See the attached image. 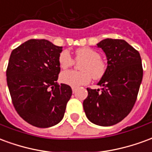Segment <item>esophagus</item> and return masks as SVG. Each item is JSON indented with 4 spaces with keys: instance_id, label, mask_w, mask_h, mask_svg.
<instances>
[{
    "instance_id": "1",
    "label": "esophagus",
    "mask_w": 152,
    "mask_h": 152,
    "mask_svg": "<svg viewBox=\"0 0 152 152\" xmlns=\"http://www.w3.org/2000/svg\"><path fill=\"white\" fill-rule=\"evenodd\" d=\"M72 89L73 94L76 92V88H75V87H72Z\"/></svg>"
}]
</instances>
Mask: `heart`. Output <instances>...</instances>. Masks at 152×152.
I'll use <instances>...</instances> for the list:
<instances>
[{
  "mask_svg": "<svg viewBox=\"0 0 152 152\" xmlns=\"http://www.w3.org/2000/svg\"><path fill=\"white\" fill-rule=\"evenodd\" d=\"M76 59L85 61L80 67L83 72L69 71L63 72L60 76V80L64 84L77 88L88 84L91 80V76L94 79H100L104 75L107 66L101 59V55L98 51L88 47L77 49L76 50ZM58 63L62 69L66 70L74 64V60L68 51L63 50L58 56Z\"/></svg>",
  "mask_w": 152,
  "mask_h": 152,
  "instance_id": "obj_1",
  "label": "heart"
}]
</instances>
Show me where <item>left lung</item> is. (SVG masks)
Listing matches in <instances>:
<instances>
[{
	"label": "left lung",
	"instance_id": "obj_1",
	"mask_svg": "<svg viewBox=\"0 0 152 152\" xmlns=\"http://www.w3.org/2000/svg\"><path fill=\"white\" fill-rule=\"evenodd\" d=\"M105 53L107 66L98 83L101 89H87L83 102L87 118L100 126H111L127 116L137 99L142 80L138 51L124 40L104 39L97 44Z\"/></svg>",
	"mask_w": 152,
	"mask_h": 152
}]
</instances>
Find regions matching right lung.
<instances>
[{"label":"right lung","mask_w":152,"mask_h":152,"mask_svg":"<svg viewBox=\"0 0 152 152\" xmlns=\"http://www.w3.org/2000/svg\"><path fill=\"white\" fill-rule=\"evenodd\" d=\"M62 51L49 40L31 39L10 57L6 80L12 102L18 114L36 127L58 124L72 94L69 86L57 83Z\"/></svg>","instance_id":"right-lung-1"}]
</instances>
